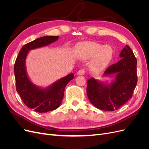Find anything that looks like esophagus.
I'll use <instances>...</instances> for the list:
<instances>
[{
  "label": "esophagus",
  "instance_id": "34e87169",
  "mask_svg": "<svg viewBox=\"0 0 149 149\" xmlns=\"http://www.w3.org/2000/svg\"><path fill=\"white\" fill-rule=\"evenodd\" d=\"M84 73H85V71H84V70H83V69H81V70H79L78 71V75H83V74H84Z\"/></svg>",
  "mask_w": 149,
  "mask_h": 149
}]
</instances>
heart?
I'll list each match as a JSON object with an SVG mask.
<instances>
[{
	"mask_svg": "<svg viewBox=\"0 0 149 149\" xmlns=\"http://www.w3.org/2000/svg\"><path fill=\"white\" fill-rule=\"evenodd\" d=\"M113 49L109 45L86 42L79 45L78 49V56L83 60L94 57L91 68L96 71H100L109 65L112 56Z\"/></svg>",
	"mask_w": 149,
	"mask_h": 149,
	"instance_id": "1",
	"label": "heart"
}]
</instances>
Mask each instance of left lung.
<instances>
[{
    "instance_id": "left-lung-1",
    "label": "left lung",
    "mask_w": 149,
    "mask_h": 149,
    "mask_svg": "<svg viewBox=\"0 0 149 149\" xmlns=\"http://www.w3.org/2000/svg\"><path fill=\"white\" fill-rule=\"evenodd\" d=\"M121 59L108 67L103 76L115 75V80L107 84L92 78L88 80L87 96L98 109L113 111L132 97L137 83V60L128 45L121 51Z\"/></svg>"
}]
</instances>
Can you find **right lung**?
<instances>
[{
    "label": "right lung",
    "mask_w": 149,
    "mask_h": 149,
    "mask_svg": "<svg viewBox=\"0 0 149 149\" xmlns=\"http://www.w3.org/2000/svg\"><path fill=\"white\" fill-rule=\"evenodd\" d=\"M58 38V36H45L25 44L21 48L14 65L17 91L26 106L40 113L53 111L60 106L66 86L74 78V74H68L47 88H40L30 80L26 73L25 60L31 49L49 45Z\"/></svg>",
    "instance_id": "right-lung-1"
}]
</instances>
